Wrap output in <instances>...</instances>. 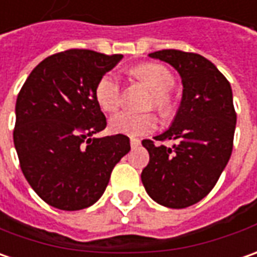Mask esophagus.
I'll use <instances>...</instances> for the list:
<instances>
[{
    "mask_svg": "<svg viewBox=\"0 0 257 257\" xmlns=\"http://www.w3.org/2000/svg\"><path fill=\"white\" fill-rule=\"evenodd\" d=\"M130 144H132L133 149H136V147H139V146H140L141 141L139 140V139H136V137H132V139H130Z\"/></svg>",
    "mask_w": 257,
    "mask_h": 257,
    "instance_id": "1",
    "label": "esophagus"
}]
</instances>
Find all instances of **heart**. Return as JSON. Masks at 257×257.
Masks as SVG:
<instances>
[{"label":"heart","mask_w":257,"mask_h":257,"mask_svg":"<svg viewBox=\"0 0 257 257\" xmlns=\"http://www.w3.org/2000/svg\"><path fill=\"white\" fill-rule=\"evenodd\" d=\"M133 76L144 83L153 92L150 106L161 114H170L173 110V100L170 90L174 86L173 73L160 63H143L133 69ZM94 97L97 104L106 113H114L121 101V84L116 73L107 72L97 80L94 87ZM158 120L154 113L136 114L130 111H121L110 120V128L114 133L127 136H144L154 132Z\"/></svg>","instance_id":"b5f03b06"}]
</instances>
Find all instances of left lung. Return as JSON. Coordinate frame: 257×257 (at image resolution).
I'll list each match as a JSON object with an SVG mask.
<instances>
[{"label":"left lung","mask_w":257,"mask_h":257,"mask_svg":"<svg viewBox=\"0 0 257 257\" xmlns=\"http://www.w3.org/2000/svg\"><path fill=\"white\" fill-rule=\"evenodd\" d=\"M177 69L182 99L171 127L154 137L173 147L143 140L150 154L143 185L157 204L181 209L199 202L228 164L236 125L232 89L211 60L192 52L163 49L150 53Z\"/></svg>","instance_id":"obj_1"}]
</instances>
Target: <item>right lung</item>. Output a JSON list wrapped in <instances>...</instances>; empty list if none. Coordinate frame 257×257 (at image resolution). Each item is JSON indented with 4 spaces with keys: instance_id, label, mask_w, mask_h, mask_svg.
Returning <instances> with one entry per match:
<instances>
[{
    "instance_id": "right-lung-1",
    "label": "right lung",
    "mask_w": 257,
    "mask_h": 257,
    "mask_svg": "<svg viewBox=\"0 0 257 257\" xmlns=\"http://www.w3.org/2000/svg\"><path fill=\"white\" fill-rule=\"evenodd\" d=\"M121 58L89 49L55 53L21 87L14 144L29 185L53 208L79 211L94 204L130 151L124 134L93 137L107 124L94 87Z\"/></svg>"
}]
</instances>
